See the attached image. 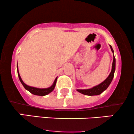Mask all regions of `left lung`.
<instances>
[{"instance_id":"left-lung-1","label":"left lung","mask_w":134,"mask_h":134,"mask_svg":"<svg viewBox=\"0 0 134 134\" xmlns=\"http://www.w3.org/2000/svg\"><path fill=\"white\" fill-rule=\"evenodd\" d=\"M110 47L111 48L112 53H113V63H112L111 71L110 72V74H109V76H108V77L104 80L103 82L100 83L98 85L95 86L93 87L92 88L86 89V90H77V91L79 92L80 93L83 94L84 95H87V96H96V95H99L102 93L104 91L107 90L109 86H110V84H111L112 80L113 79V77H114L116 60H115V58L114 56V51H113L111 45H110Z\"/></svg>"}]
</instances>
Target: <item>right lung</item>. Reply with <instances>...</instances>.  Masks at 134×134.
<instances>
[{
  "label": "right lung",
  "mask_w": 134,
  "mask_h": 134,
  "mask_svg": "<svg viewBox=\"0 0 134 134\" xmlns=\"http://www.w3.org/2000/svg\"><path fill=\"white\" fill-rule=\"evenodd\" d=\"M17 69H18V77H19V81H21V84H23V86H24V87L26 89V90L27 91H30V93L33 94L37 95V96H45V95L48 94L49 93H51V92L53 91V90H54L55 85H56L57 79V77L55 78L54 82H53V84H52V85L50 87H47V88H38V87L30 86L27 85V84H26L25 83L23 82L22 79H21V76H20L19 70H18V66H17Z\"/></svg>",
  "instance_id": "add662e5"
}]
</instances>
